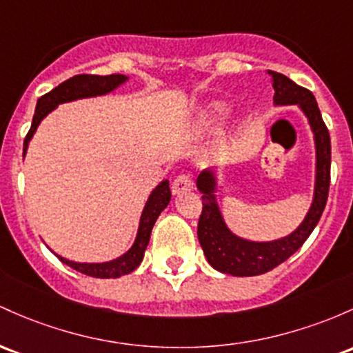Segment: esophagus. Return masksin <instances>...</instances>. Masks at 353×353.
Segmentation results:
<instances>
[{
  "label": "esophagus",
  "instance_id": "34e87169",
  "mask_svg": "<svg viewBox=\"0 0 353 353\" xmlns=\"http://www.w3.org/2000/svg\"><path fill=\"white\" fill-rule=\"evenodd\" d=\"M192 189V181L188 174H179V176L174 179L172 183V194H184V192L191 191Z\"/></svg>",
  "mask_w": 353,
  "mask_h": 353
}]
</instances>
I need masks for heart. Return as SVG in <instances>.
<instances>
[{"label":"heart","instance_id":"b5f03b06","mask_svg":"<svg viewBox=\"0 0 353 353\" xmlns=\"http://www.w3.org/2000/svg\"><path fill=\"white\" fill-rule=\"evenodd\" d=\"M226 114V107H224V103H212L211 107H209L208 110V119L211 120V122H214V120H218L223 117V115Z\"/></svg>","mask_w":353,"mask_h":353}]
</instances>
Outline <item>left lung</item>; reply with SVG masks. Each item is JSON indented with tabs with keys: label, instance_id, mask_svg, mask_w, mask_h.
<instances>
[{
	"label": "left lung",
	"instance_id": "1",
	"mask_svg": "<svg viewBox=\"0 0 353 353\" xmlns=\"http://www.w3.org/2000/svg\"><path fill=\"white\" fill-rule=\"evenodd\" d=\"M276 105H298L307 115L310 127L315 135L316 149V181L315 194L308 214L303 223L292 234L276 241L256 243L238 238L228 230L216 203V177L212 170H204L197 177V189L203 192V211L197 223V238L206 254L209 265L221 273L233 276H256L276 268L286 261L315 230L327 204L328 188H330V134L321 119L315 97L307 88L296 85L288 77L271 72Z\"/></svg>",
	"mask_w": 353,
	"mask_h": 353
}]
</instances>
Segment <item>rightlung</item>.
Instances as JSON below:
<instances>
[{
  "instance_id": "obj_1",
  "label": "right lung",
  "mask_w": 353,
  "mask_h": 353,
  "mask_svg": "<svg viewBox=\"0 0 353 353\" xmlns=\"http://www.w3.org/2000/svg\"><path fill=\"white\" fill-rule=\"evenodd\" d=\"M127 80V77L119 75H75L72 79L65 80L63 83H60L58 87L53 88L52 92L40 97L37 102V108H34L33 122L30 127L28 134H26L25 142H23V157H25L26 149H28L30 139L33 137V134L37 132V127L40 125V122L43 120L50 112L55 108L58 103L72 102L77 99H87V97H97V95H105L108 92H112L114 88H117L120 83H123ZM170 201V189H169V181H162L152 191V194L147 199L144 211L141 216V224H139L137 238H135L132 248L127 251L125 254L117 259H112L107 263H75L70 261L67 258H57L61 263L68 265L70 268L80 271V273L88 274V276L94 278H119L123 274H129L137 268L139 265L144 259L145 248L149 245L150 239V231H152L154 224L159 218L162 211L168 208Z\"/></svg>"
}]
</instances>
